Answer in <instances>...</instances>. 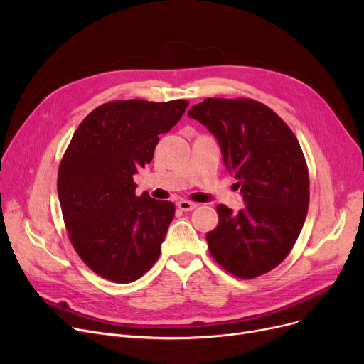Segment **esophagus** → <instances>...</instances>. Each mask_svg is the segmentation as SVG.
<instances>
[{
  "instance_id": "34e87169",
  "label": "esophagus",
  "mask_w": 364,
  "mask_h": 364,
  "mask_svg": "<svg viewBox=\"0 0 364 364\" xmlns=\"http://www.w3.org/2000/svg\"><path fill=\"white\" fill-rule=\"evenodd\" d=\"M177 205H178V208L181 209V211H184V213H187V211H193L195 208H198V203H195V202H188V200H180Z\"/></svg>"
}]
</instances>
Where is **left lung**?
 Listing matches in <instances>:
<instances>
[{
    "label": "left lung",
    "mask_w": 364,
    "mask_h": 364,
    "mask_svg": "<svg viewBox=\"0 0 364 364\" xmlns=\"http://www.w3.org/2000/svg\"><path fill=\"white\" fill-rule=\"evenodd\" d=\"M188 117L217 139L245 202L237 214L217 206L220 223L206 235L209 252L242 279L273 270L291 252L309 211V169L296 137L255 100L206 99Z\"/></svg>",
    "instance_id": "1"
}]
</instances>
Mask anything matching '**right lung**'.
I'll list each match as a JSON object with an SVG mask.
<instances>
[{"label": "right lung", "mask_w": 364, "mask_h": 364, "mask_svg": "<svg viewBox=\"0 0 364 364\" xmlns=\"http://www.w3.org/2000/svg\"><path fill=\"white\" fill-rule=\"evenodd\" d=\"M186 100H118L94 109L75 131L57 178L70 242L99 276L129 283L156 262L176 206L136 195L132 177L153 158L159 136Z\"/></svg>", "instance_id": "obj_1"}]
</instances>
